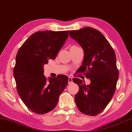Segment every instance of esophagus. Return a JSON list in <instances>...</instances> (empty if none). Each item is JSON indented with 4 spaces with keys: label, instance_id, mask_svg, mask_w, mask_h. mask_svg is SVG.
<instances>
[{
    "label": "esophagus",
    "instance_id": "34e87169",
    "mask_svg": "<svg viewBox=\"0 0 132 132\" xmlns=\"http://www.w3.org/2000/svg\"><path fill=\"white\" fill-rule=\"evenodd\" d=\"M68 82H69V84H70L72 83V82H73L72 78H71V77H69V79H68Z\"/></svg>",
    "mask_w": 132,
    "mask_h": 132
}]
</instances>
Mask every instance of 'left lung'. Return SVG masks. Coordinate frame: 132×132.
Segmentation results:
<instances>
[{
	"instance_id": "1",
	"label": "left lung",
	"mask_w": 132,
	"mask_h": 132,
	"mask_svg": "<svg viewBox=\"0 0 132 132\" xmlns=\"http://www.w3.org/2000/svg\"><path fill=\"white\" fill-rule=\"evenodd\" d=\"M69 34L84 50L82 65L78 72L91 80V84L86 85L80 79H73L79 88L75 101L81 113L94 116L105 109L116 89L119 71L115 52L105 37L96 29L85 27L69 31Z\"/></svg>"
}]
</instances>
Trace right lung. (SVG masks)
<instances>
[{"label":"right lung","mask_w":132,"mask_h":132,"mask_svg":"<svg viewBox=\"0 0 132 132\" xmlns=\"http://www.w3.org/2000/svg\"><path fill=\"white\" fill-rule=\"evenodd\" d=\"M68 37V31H38L23 43L16 56L13 75L19 95L28 109L39 114L53 110L68 77L59 75L47 80L43 66L54 60Z\"/></svg>","instance_id":"add662e5"}]
</instances>
